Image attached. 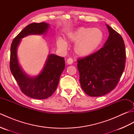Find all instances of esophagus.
I'll list each match as a JSON object with an SVG mask.
<instances>
[{
  "instance_id": "esophagus-1",
  "label": "esophagus",
  "mask_w": 134,
  "mask_h": 134,
  "mask_svg": "<svg viewBox=\"0 0 134 134\" xmlns=\"http://www.w3.org/2000/svg\"><path fill=\"white\" fill-rule=\"evenodd\" d=\"M67 63L68 64H72L73 63V60L71 58H69L67 60Z\"/></svg>"
}]
</instances>
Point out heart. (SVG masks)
Returning <instances> with one entry per match:
<instances>
[{
    "mask_svg": "<svg viewBox=\"0 0 134 134\" xmlns=\"http://www.w3.org/2000/svg\"><path fill=\"white\" fill-rule=\"evenodd\" d=\"M65 40L70 43H75L74 51L76 56L85 58L94 53L101 45L104 33L98 27L80 26L68 33ZM56 45L63 51L67 49V42L62 38L56 41Z\"/></svg>",
    "mask_w": 134,
    "mask_h": 134,
    "instance_id": "heart-1",
    "label": "heart"
}]
</instances>
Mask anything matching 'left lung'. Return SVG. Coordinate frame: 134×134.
I'll return each instance as SVG.
<instances>
[{
    "label": "left lung",
    "mask_w": 134,
    "mask_h": 134,
    "mask_svg": "<svg viewBox=\"0 0 134 134\" xmlns=\"http://www.w3.org/2000/svg\"><path fill=\"white\" fill-rule=\"evenodd\" d=\"M106 25L109 35L104 47L78 60L81 87L91 97L104 96L114 89L124 70L126 55L123 39Z\"/></svg>",
    "instance_id": "8db88e82"
}]
</instances>
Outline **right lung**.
I'll return each instance as SVG.
<instances>
[{
  "mask_svg": "<svg viewBox=\"0 0 134 134\" xmlns=\"http://www.w3.org/2000/svg\"><path fill=\"white\" fill-rule=\"evenodd\" d=\"M50 25L45 22L28 25L13 40L11 45V72L22 92L35 99H46L55 92L60 76L65 68L64 59L54 54H49L41 71L37 75L30 76L19 64L17 50L22 38L29 35H45Z\"/></svg>",
  "mask_w": 134,
  "mask_h": 134,
  "instance_id": "right-lung-1",
  "label": "right lung"
}]
</instances>
